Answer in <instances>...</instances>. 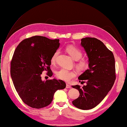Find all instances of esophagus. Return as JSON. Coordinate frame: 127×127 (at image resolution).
Listing matches in <instances>:
<instances>
[{"label": "esophagus", "mask_w": 127, "mask_h": 127, "mask_svg": "<svg viewBox=\"0 0 127 127\" xmlns=\"http://www.w3.org/2000/svg\"><path fill=\"white\" fill-rule=\"evenodd\" d=\"M67 88H71V86L70 85H69V84H66V87Z\"/></svg>", "instance_id": "1"}]
</instances>
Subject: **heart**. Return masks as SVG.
<instances>
[{
    "label": "heart",
    "instance_id": "obj_1",
    "mask_svg": "<svg viewBox=\"0 0 127 127\" xmlns=\"http://www.w3.org/2000/svg\"><path fill=\"white\" fill-rule=\"evenodd\" d=\"M67 52L70 55L72 58L77 61L76 63L75 66L77 69L79 71H84L88 69L90 66V62L87 59H81L83 53L79 49L73 46H68L66 48ZM59 53V51H56L52 55L51 61V63L54 64L56 62L57 58ZM56 77L61 80L68 82L71 79L75 78L76 74L75 71L69 70L66 68H61L56 72Z\"/></svg>",
    "mask_w": 127,
    "mask_h": 127
}]
</instances>
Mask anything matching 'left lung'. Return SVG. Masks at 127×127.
<instances>
[{
	"label": "left lung",
	"instance_id": "left-lung-1",
	"mask_svg": "<svg viewBox=\"0 0 127 127\" xmlns=\"http://www.w3.org/2000/svg\"><path fill=\"white\" fill-rule=\"evenodd\" d=\"M81 45L89 58L90 66L78 77L80 82L83 80L86 85L82 87L72 86L80 93L72 103L77 108L86 110L97 106L112 87L116 79V66L112 52L100 40L94 37L83 38Z\"/></svg>",
	"mask_w": 127,
	"mask_h": 127
}]
</instances>
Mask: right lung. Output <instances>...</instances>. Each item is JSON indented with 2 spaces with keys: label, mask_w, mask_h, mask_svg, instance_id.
<instances>
[{
  "label": "right lung",
  "mask_w": 127,
  "mask_h": 127,
  "mask_svg": "<svg viewBox=\"0 0 127 127\" xmlns=\"http://www.w3.org/2000/svg\"><path fill=\"white\" fill-rule=\"evenodd\" d=\"M59 39L33 36L23 40L14 51L10 62L11 78L22 101L32 108L48 106L55 92L66 87L62 80L43 82L41 76L44 70L49 77L52 76L51 59L59 47Z\"/></svg>",
  "instance_id": "1"
}]
</instances>
